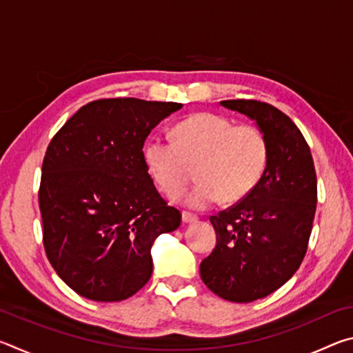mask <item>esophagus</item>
<instances>
[{
	"label": "esophagus",
	"instance_id": "34e87169",
	"mask_svg": "<svg viewBox=\"0 0 353 353\" xmlns=\"http://www.w3.org/2000/svg\"><path fill=\"white\" fill-rule=\"evenodd\" d=\"M198 221V216H194V214H191L188 212H182V223L183 224H191V223H196Z\"/></svg>",
	"mask_w": 353,
	"mask_h": 353
}]
</instances>
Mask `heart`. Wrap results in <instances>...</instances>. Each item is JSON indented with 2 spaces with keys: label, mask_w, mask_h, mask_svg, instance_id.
I'll use <instances>...</instances> for the list:
<instances>
[{
  "label": "heart",
  "mask_w": 353,
  "mask_h": 353,
  "mask_svg": "<svg viewBox=\"0 0 353 353\" xmlns=\"http://www.w3.org/2000/svg\"><path fill=\"white\" fill-rule=\"evenodd\" d=\"M176 140L151 135L143 160L154 183L168 196H179L198 166L201 183L187 196V205L204 210L223 198L236 202L260 182L270 159V143L252 124H238L218 113H196L174 128Z\"/></svg>",
  "instance_id": "heart-1"
}]
</instances>
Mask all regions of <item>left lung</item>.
<instances>
[{
  "instance_id": "left-lung-1",
  "label": "left lung",
  "mask_w": 353,
  "mask_h": 353,
  "mask_svg": "<svg viewBox=\"0 0 353 353\" xmlns=\"http://www.w3.org/2000/svg\"><path fill=\"white\" fill-rule=\"evenodd\" d=\"M254 119L270 143L260 182L229 210L210 218L216 246L202 260V282L229 302L266 297L294 276L312 234L318 183L312 152L290 117L254 99L221 101Z\"/></svg>"
}]
</instances>
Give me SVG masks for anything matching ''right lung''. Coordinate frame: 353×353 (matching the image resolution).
Wrapping results in <instances>:
<instances>
[{
    "label": "right lung",
    "instance_id": "add662e5",
    "mask_svg": "<svg viewBox=\"0 0 353 353\" xmlns=\"http://www.w3.org/2000/svg\"><path fill=\"white\" fill-rule=\"evenodd\" d=\"M179 103L99 99L54 135L41 165L43 246L71 290L119 302L148 283L155 238L181 225V212L155 190L143 160L151 130Z\"/></svg>",
    "mask_w": 353,
    "mask_h": 353
}]
</instances>
